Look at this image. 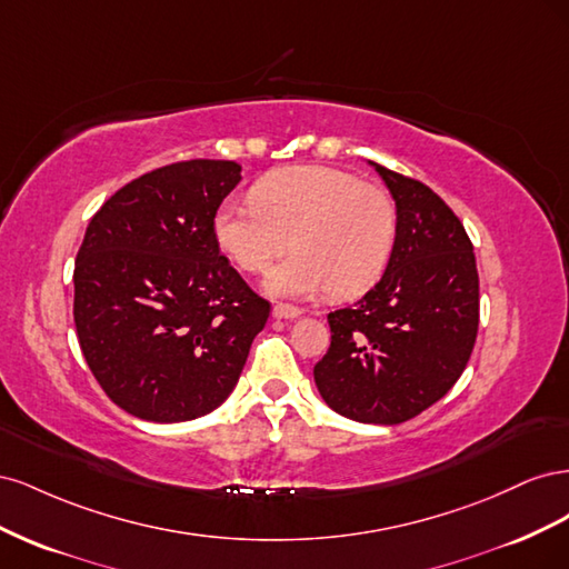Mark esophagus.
<instances>
[{"mask_svg":"<svg viewBox=\"0 0 569 569\" xmlns=\"http://www.w3.org/2000/svg\"><path fill=\"white\" fill-rule=\"evenodd\" d=\"M301 313H303L301 308L291 306V303H274V308H272V316L280 318V320H295V318H299Z\"/></svg>","mask_w":569,"mask_h":569,"instance_id":"34e87169","label":"esophagus"}]
</instances>
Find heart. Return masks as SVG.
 Instances as JSON below:
<instances>
[{"label": "heart", "instance_id": "heart-1", "mask_svg": "<svg viewBox=\"0 0 569 569\" xmlns=\"http://www.w3.org/2000/svg\"><path fill=\"white\" fill-rule=\"evenodd\" d=\"M396 237L399 209L387 189L327 166L270 173L249 201H222L213 216L216 244L247 272H263L295 247L268 272L274 297H356L382 278Z\"/></svg>", "mask_w": 569, "mask_h": 569}]
</instances>
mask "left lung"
Segmentation results:
<instances>
[{
    "label": "left lung",
    "instance_id": "1",
    "mask_svg": "<svg viewBox=\"0 0 569 569\" xmlns=\"http://www.w3.org/2000/svg\"><path fill=\"white\" fill-rule=\"evenodd\" d=\"M399 209L389 266L363 299L327 316L332 343L313 368L335 412L399 425L449 391L479 327V274L460 218L416 178L372 163Z\"/></svg>",
    "mask_w": 569,
    "mask_h": 569
}]
</instances>
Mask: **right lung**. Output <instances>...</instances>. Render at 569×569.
I'll return each instance as SVG.
<instances>
[{"label": "right lung", "mask_w": 569, "mask_h": 569, "mask_svg": "<svg viewBox=\"0 0 569 569\" xmlns=\"http://www.w3.org/2000/svg\"><path fill=\"white\" fill-rule=\"evenodd\" d=\"M234 161H178L120 187L78 249L73 318L84 360L134 418L184 422L234 389L270 301L213 239Z\"/></svg>", "instance_id": "obj_1"}]
</instances>
